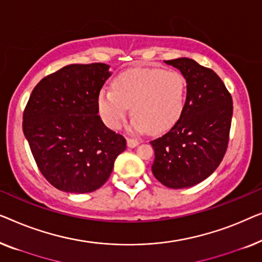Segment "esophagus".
I'll return each mask as SVG.
<instances>
[{"label":"esophagus","mask_w":262,"mask_h":262,"mask_svg":"<svg viewBox=\"0 0 262 262\" xmlns=\"http://www.w3.org/2000/svg\"><path fill=\"white\" fill-rule=\"evenodd\" d=\"M139 141L138 140H135V139H128L127 140V145H128V147H129V148H134V147H136L139 145Z\"/></svg>","instance_id":"obj_1"}]
</instances>
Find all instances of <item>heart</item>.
Returning a JSON list of instances; mask_svg holds the SVG:
<instances>
[{
  "label": "heart",
  "instance_id": "heart-1",
  "mask_svg": "<svg viewBox=\"0 0 262 262\" xmlns=\"http://www.w3.org/2000/svg\"><path fill=\"white\" fill-rule=\"evenodd\" d=\"M112 89L97 97L99 115L112 129L123 126L130 108L133 129L159 134L171 129L185 109L186 79L176 70L133 68L114 78Z\"/></svg>",
  "mask_w": 262,
  "mask_h": 262
}]
</instances>
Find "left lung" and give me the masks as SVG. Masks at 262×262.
<instances>
[{
    "mask_svg": "<svg viewBox=\"0 0 262 262\" xmlns=\"http://www.w3.org/2000/svg\"><path fill=\"white\" fill-rule=\"evenodd\" d=\"M186 79V103L168 133L150 141L152 172L169 189L197 185L211 176L226 154L233 99L212 70L189 58L165 60Z\"/></svg>",
    "mask_w": 262,
    "mask_h": 262,
    "instance_id": "8db88e82",
    "label": "left lung"
}]
</instances>
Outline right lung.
Wrapping results in <instances>:
<instances>
[{"instance_id":"add662e5","label":"right lung","mask_w":262,"mask_h":262,"mask_svg":"<svg viewBox=\"0 0 262 262\" xmlns=\"http://www.w3.org/2000/svg\"><path fill=\"white\" fill-rule=\"evenodd\" d=\"M109 68L103 62L64 66L40 80L26 105L22 128L35 163L64 192L99 189L126 149V139L97 115Z\"/></svg>"}]
</instances>
